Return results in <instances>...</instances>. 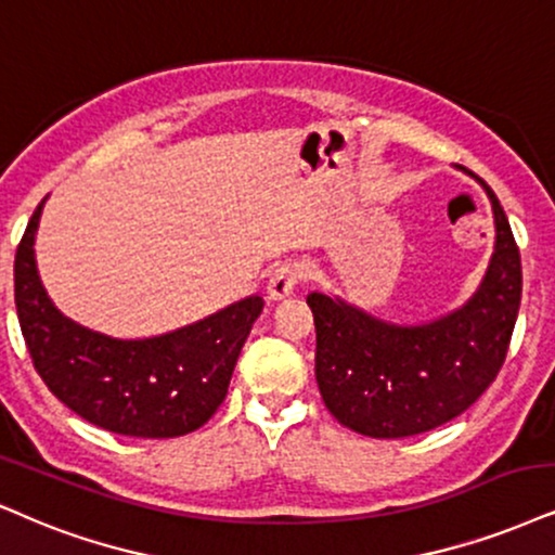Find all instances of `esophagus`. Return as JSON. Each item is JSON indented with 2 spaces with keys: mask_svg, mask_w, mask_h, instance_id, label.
Here are the masks:
<instances>
[{
  "mask_svg": "<svg viewBox=\"0 0 555 555\" xmlns=\"http://www.w3.org/2000/svg\"><path fill=\"white\" fill-rule=\"evenodd\" d=\"M300 280V264L298 262H280L275 270L270 272V280H267V296L272 300H280L285 296H291L296 291Z\"/></svg>",
  "mask_w": 555,
  "mask_h": 555,
  "instance_id": "34e87169",
  "label": "esophagus"
}]
</instances>
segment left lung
I'll return each mask as SVG.
<instances>
[{"instance_id":"8db88e82","label":"left lung","mask_w":555,"mask_h":555,"mask_svg":"<svg viewBox=\"0 0 555 555\" xmlns=\"http://www.w3.org/2000/svg\"><path fill=\"white\" fill-rule=\"evenodd\" d=\"M476 180L494 208L496 244L481 288L463 309L399 326L324 293L306 298L317 324L321 399L354 433L378 440L429 433L466 412L502 371L522 298V262L494 190Z\"/></svg>"}]
</instances>
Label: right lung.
Segmentation results:
<instances>
[{
  "label": "right lung",
  "instance_id": "add662e5",
  "mask_svg": "<svg viewBox=\"0 0 555 555\" xmlns=\"http://www.w3.org/2000/svg\"><path fill=\"white\" fill-rule=\"evenodd\" d=\"M15 255V304L33 365L48 391L81 420L128 437H180L203 427L229 391L231 373L264 300L249 296L214 317L149 339H113L51 304L38 278L36 231Z\"/></svg>",
  "mask_w": 555,
  "mask_h": 555
}]
</instances>
